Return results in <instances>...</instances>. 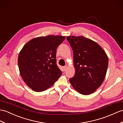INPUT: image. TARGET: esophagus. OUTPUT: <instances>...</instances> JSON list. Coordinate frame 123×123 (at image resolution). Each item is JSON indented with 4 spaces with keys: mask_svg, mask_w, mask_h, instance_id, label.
Instances as JSON below:
<instances>
[{
    "mask_svg": "<svg viewBox=\"0 0 123 123\" xmlns=\"http://www.w3.org/2000/svg\"><path fill=\"white\" fill-rule=\"evenodd\" d=\"M63 69L64 71H66L67 69V66H64V67H63Z\"/></svg>",
    "mask_w": 123,
    "mask_h": 123,
    "instance_id": "esophagus-1",
    "label": "esophagus"
}]
</instances>
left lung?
Wrapping results in <instances>:
<instances>
[{"instance_id": "8db88e82", "label": "left lung", "mask_w": 123, "mask_h": 123, "mask_svg": "<svg viewBox=\"0 0 123 123\" xmlns=\"http://www.w3.org/2000/svg\"><path fill=\"white\" fill-rule=\"evenodd\" d=\"M73 51L75 73L69 79L73 87L83 95L94 93L101 86L106 74L108 57L98 43L85 37L68 36Z\"/></svg>"}]
</instances>
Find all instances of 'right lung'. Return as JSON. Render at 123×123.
<instances>
[{
  "label": "right lung",
  "mask_w": 123,
  "mask_h": 123,
  "mask_svg": "<svg viewBox=\"0 0 123 123\" xmlns=\"http://www.w3.org/2000/svg\"><path fill=\"white\" fill-rule=\"evenodd\" d=\"M65 37L49 35L30 40L20 51V75L28 87L42 92L53 85L62 75L56 63V48Z\"/></svg>",
  "instance_id": "obj_1"
}]
</instances>
